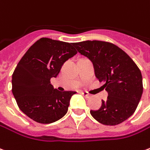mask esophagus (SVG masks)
Segmentation results:
<instances>
[{"label":"esophagus","mask_w":150,"mask_h":150,"mask_svg":"<svg viewBox=\"0 0 150 150\" xmlns=\"http://www.w3.org/2000/svg\"><path fill=\"white\" fill-rule=\"evenodd\" d=\"M81 93H82V94L83 95V96H84V97H87V98H89V97H91V95H90V94H88V93H86V92H82Z\"/></svg>","instance_id":"esophagus-1"}]
</instances>
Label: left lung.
I'll use <instances>...</instances> for the list:
<instances>
[{
	"mask_svg": "<svg viewBox=\"0 0 150 150\" xmlns=\"http://www.w3.org/2000/svg\"><path fill=\"white\" fill-rule=\"evenodd\" d=\"M73 45L93 62L96 77L105 83L107 100H102L99 110L90 111L92 116L109 126L125 121L136 111L143 93L139 67L123 50L112 43L85 40Z\"/></svg>",
	"mask_w": 150,
	"mask_h": 150,
	"instance_id": "8db88e82",
	"label": "left lung"
}]
</instances>
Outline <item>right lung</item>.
<instances>
[{
    "instance_id": "obj_1",
    "label": "right lung",
    "mask_w": 150,
    "mask_h": 150,
    "mask_svg": "<svg viewBox=\"0 0 150 150\" xmlns=\"http://www.w3.org/2000/svg\"><path fill=\"white\" fill-rule=\"evenodd\" d=\"M74 43L50 38L38 40L28 49L13 71L12 93L18 108L40 123H51L68 110L75 92H59L50 84L66 61L77 51Z\"/></svg>"
}]
</instances>
